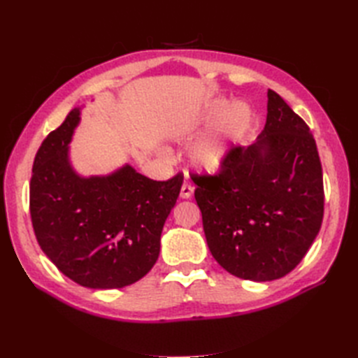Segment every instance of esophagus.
<instances>
[{"label": "esophagus", "mask_w": 358, "mask_h": 358, "mask_svg": "<svg viewBox=\"0 0 358 358\" xmlns=\"http://www.w3.org/2000/svg\"><path fill=\"white\" fill-rule=\"evenodd\" d=\"M192 194H194V186L189 183H183V186H181V191H180L181 199H191Z\"/></svg>", "instance_id": "esophagus-1"}]
</instances>
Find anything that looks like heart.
Here are the masks:
<instances>
[{
    "label": "heart",
    "instance_id": "1",
    "mask_svg": "<svg viewBox=\"0 0 358 358\" xmlns=\"http://www.w3.org/2000/svg\"><path fill=\"white\" fill-rule=\"evenodd\" d=\"M224 111L226 106L223 103L214 104L200 126L189 127L181 134L183 138H192V136L208 131L224 115L217 131L206 140H203L194 150V163L203 171H215L222 166L224 157L232 146L234 136L241 131L249 117V112L243 104H234L226 114Z\"/></svg>",
    "mask_w": 358,
    "mask_h": 358
}]
</instances>
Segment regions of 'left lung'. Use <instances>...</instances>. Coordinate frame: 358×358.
I'll return each mask as SVG.
<instances>
[{
  "label": "left lung",
  "mask_w": 358,
  "mask_h": 358,
  "mask_svg": "<svg viewBox=\"0 0 358 358\" xmlns=\"http://www.w3.org/2000/svg\"><path fill=\"white\" fill-rule=\"evenodd\" d=\"M212 257L232 275L271 281L295 269L323 222V172L309 126L268 90L258 140L232 146L218 173H194Z\"/></svg>",
  "instance_id": "1"
}]
</instances>
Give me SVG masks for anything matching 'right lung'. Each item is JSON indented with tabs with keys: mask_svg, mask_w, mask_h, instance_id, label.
<instances>
[{
	"mask_svg": "<svg viewBox=\"0 0 358 358\" xmlns=\"http://www.w3.org/2000/svg\"><path fill=\"white\" fill-rule=\"evenodd\" d=\"M78 121L77 108L36 152L30 218L38 245L66 277L85 287L120 289L143 278L158 260L183 173L155 181L127 164L108 177L81 178L67 155Z\"/></svg>",
	"mask_w": 358,
	"mask_h": 358,
	"instance_id": "1",
	"label": "right lung"
}]
</instances>
